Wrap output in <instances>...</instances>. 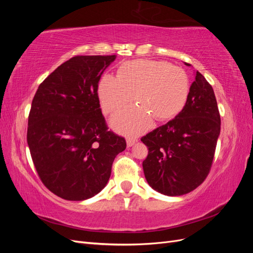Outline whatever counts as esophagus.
I'll list each match as a JSON object with an SVG mask.
<instances>
[{
	"mask_svg": "<svg viewBox=\"0 0 253 253\" xmlns=\"http://www.w3.org/2000/svg\"><path fill=\"white\" fill-rule=\"evenodd\" d=\"M137 141V138H133V137H128L126 139V144L127 147H132V145Z\"/></svg>",
	"mask_w": 253,
	"mask_h": 253,
	"instance_id": "34e87169",
	"label": "esophagus"
}]
</instances>
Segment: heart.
Returning a JSON list of instances; mask_svg holds the SVG:
<instances>
[{"label": "heart", "mask_w": 253, "mask_h": 253, "mask_svg": "<svg viewBox=\"0 0 253 253\" xmlns=\"http://www.w3.org/2000/svg\"><path fill=\"white\" fill-rule=\"evenodd\" d=\"M190 91L187 73L164 61L133 60L122 64L117 77L104 75L98 95L105 114H115L135 98L137 103L118 114L113 126L119 132L135 135L148 129L152 119L165 121L183 110Z\"/></svg>", "instance_id": "obj_1"}]
</instances>
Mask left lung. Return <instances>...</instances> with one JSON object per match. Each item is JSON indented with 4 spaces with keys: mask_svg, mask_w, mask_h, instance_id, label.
Segmentation results:
<instances>
[{
    "mask_svg": "<svg viewBox=\"0 0 253 253\" xmlns=\"http://www.w3.org/2000/svg\"><path fill=\"white\" fill-rule=\"evenodd\" d=\"M194 75L183 110L141 137L149 150L142 163L145 179L165 195H183L202 185L215 153L220 132L216 98L204 76L200 72Z\"/></svg>",
    "mask_w": 253,
    "mask_h": 253,
    "instance_id": "1",
    "label": "left lung"
}]
</instances>
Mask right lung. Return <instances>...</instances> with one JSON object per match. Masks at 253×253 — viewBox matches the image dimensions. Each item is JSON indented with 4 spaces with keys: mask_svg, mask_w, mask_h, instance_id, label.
Segmentation results:
<instances>
[{
    "mask_svg": "<svg viewBox=\"0 0 253 253\" xmlns=\"http://www.w3.org/2000/svg\"><path fill=\"white\" fill-rule=\"evenodd\" d=\"M116 56H75L57 67L36 91L27 143L38 175L50 192L84 201L105 187L125 137L109 131L98 84Z\"/></svg>",
    "mask_w": 253,
    "mask_h": 253,
    "instance_id": "right-lung-1",
    "label": "right lung"
}]
</instances>
